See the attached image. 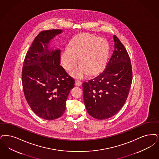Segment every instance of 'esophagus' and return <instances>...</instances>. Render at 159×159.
Listing matches in <instances>:
<instances>
[{"mask_svg":"<svg viewBox=\"0 0 159 159\" xmlns=\"http://www.w3.org/2000/svg\"><path fill=\"white\" fill-rule=\"evenodd\" d=\"M75 84H76V86H80L82 84V82L80 81H79V80H76L75 81Z\"/></svg>","mask_w":159,"mask_h":159,"instance_id":"1","label":"esophagus"}]
</instances>
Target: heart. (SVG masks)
<instances>
[{
	"mask_svg": "<svg viewBox=\"0 0 159 159\" xmlns=\"http://www.w3.org/2000/svg\"><path fill=\"white\" fill-rule=\"evenodd\" d=\"M110 46L107 39L82 34L77 35L64 50L60 57L61 63L66 70L77 67L70 71L71 76L83 78L89 75H95L103 70L108 62Z\"/></svg>",
	"mask_w": 159,
	"mask_h": 159,
	"instance_id": "b5f03b06",
	"label": "heart"
}]
</instances>
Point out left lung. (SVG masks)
<instances>
[{
	"label": "left lung",
	"mask_w": 159,
	"mask_h": 159,
	"mask_svg": "<svg viewBox=\"0 0 159 159\" xmlns=\"http://www.w3.org/2000/svg\"><path fill=\"white\" fill-rule=\"evenodd\" d=\"M114 41V51L105 70L82 84L86 110L98 120L108 119L120 111L132 83V67L127 50L115 35Z\"/></svg>",
	"instance_id": "obj_1"
}]
</instances>
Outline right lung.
Wrapping results in <instances>:
<instances>
[{
	"label": "right lung",
	"mask_w": 159,
	"mask_h": 159,
	"mask_svg": "<svg viewBox=\"0 0 159 159\" xmlns=\"http://www.w3.org/2000/svg\"><path fill=\"white\" fill-rule=\"evenodd\" d=\"M61 30L40 32L26 54L22 82L26 100L33 112L46 120L61 116L75 80L60 64V50L51 47V41Z\"/></svg>",
	"instance_id": "1"
}]
</instances>
